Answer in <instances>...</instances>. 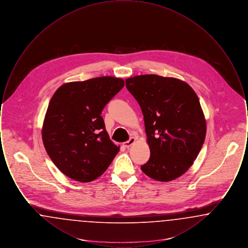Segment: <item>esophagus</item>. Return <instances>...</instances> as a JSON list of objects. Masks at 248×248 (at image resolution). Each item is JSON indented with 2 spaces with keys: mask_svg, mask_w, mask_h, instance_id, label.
Wrapping results in <instances>:
<instances>
[{
  "mask_svg": "<svg viewBox=\"0 0 248 248\" xmlns=\"http://www.w3.org/2000/svg\"><path fill=\"white\" fill-rule=\"evenodd\" d=\"M135 142H136V139H135L134 137H132V138H130L129 140H128L127 141H125L124 143V147H125V148H129L130 146H131V145H133Z\"/></svg>",
  "mask_w": 248,
  "mask_h": 248,
  "instance_id": "obj_1",
  "label": "esophagus"
}]
</instances>
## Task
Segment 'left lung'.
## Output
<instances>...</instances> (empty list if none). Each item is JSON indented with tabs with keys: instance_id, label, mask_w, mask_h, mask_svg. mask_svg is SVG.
I'll return each instance as SVG.
<instances>
[{
	"instance_id": "left-lung-1",
	"label": "left lung",
	"mask_w": 248,
	"mask_h": 248,
	"mask_svg": "<svg viewBox=\"0 0 248 248\" xmlns=\"http://www.w3.org/2000/svg\"><path fill=\"white\" fill-rule=\"evenodd\" d=\"M125 85L141 108L151 156L142 172L158 181L183 175L203 145L206 124L188 83L155 74L135 76Z\"/></svg>"
}]
</instances>
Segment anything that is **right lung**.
<instances>
[{
  "instance_id": "obj_1",
  "label": "right lung",
  "mask_w": 248,
  "mask_h": 248,
  "mask_svg": "<svg viewBox=\"0 0 248 248\" xmlns=\"http://www.w3.org/2000/svg\"><path fill=\"white\" fill-rule=\"evenodd\" d=\"M124 85L123 79L97 77L65 83L52 96L43 141L52 162L67 177L93 181L118 154L119 147L109 140L100 114Z\"/></svg>"
}]
</instances>
